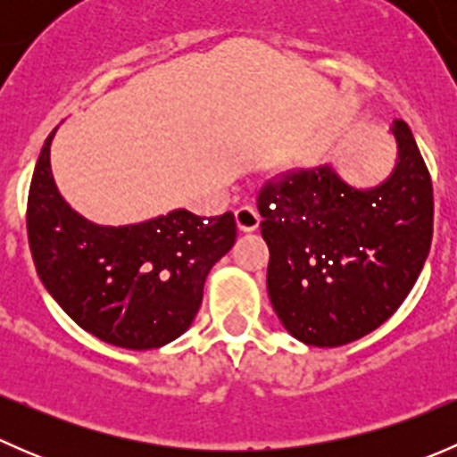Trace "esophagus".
<instances>
[{"label": "esophagus", "instance_id": "1", "mask_svg": "<svg viewBox=\"0 0 457 457\" xmlns=\"http://www.w3.org/2000/svg\"><path fill=\"white\" fill-rule=\"evenodd\" d=\"M258 223H261V214H258V210L254 205H250V203H245V205H241L237 210V225L241 232H254L258 228Z\"/></svg>", "mask_w": 457, "mask_h": 457}]
</instances>
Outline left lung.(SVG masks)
<instances>
[{
	"instance_id": "obj_1",
	"label": "left lung",
	"mask_w": 457,
	"mask_h": 457,
	"mask_svg": "<svg viewBox=\"0 0 457 457\" xmlns=\"http://www.w3.org/2000/svg\"><path fill=\"white\" fill-rule=\"evenodd\" d=\"M398 159L380 186L358 190L331 165L289 170L258 192L270 247L267 292L285 329L340 347L380 327L420 276L433 237V186L404 121Z\"/></svg>"
}]
</instances>
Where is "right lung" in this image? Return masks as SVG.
<instances>
[{
	"mask_svg": "<svg viewBox=\"0 0 457 457\" xmlns=\"http://www.w3.org/2000/svg\"><path fill=\"white\" fill-rule=\"evenodd\" d=\"M46 139L29 192V243L50 296L87 334L126 349L172 343L195 320L207 274L237 241L232 212L174 210L137 225H96L54 186Z\"/></svg>",
	"mask_w": 457,
	"mask_h": 457,
	"instance_id": "add662e5",
	"label": "right lung"
}]
</instances>
